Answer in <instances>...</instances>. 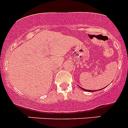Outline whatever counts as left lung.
Segmentation results:
<instances>
[{
  "label": "left lung",
  "mask_w": 128,
  "mask_h": 128,
  "mask_svg": "<svg viewBox=\"0 0 128 128\" xmlns=\"http://www.w3.org/2000/svg\"><path fill=\"white\" fill-rule=\"evenodd\" d=\"M82 89V90H85V91H87V92H95V90H94V91H93V90H86V89H85V88H82V87H80Z\"/></svg>",
  "instance_id": "left-lung-1"
}]
</instances>
